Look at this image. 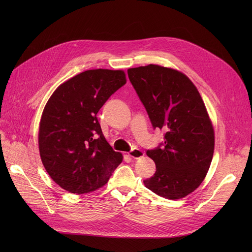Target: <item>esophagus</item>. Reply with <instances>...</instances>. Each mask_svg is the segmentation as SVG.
<instances>
[{"mask_svg": "<svg viewBox=\"0 0 252 252\" xmlns=\"http://www.w3.org/2000/svg\"><path fill=\"white\" fill-rule=\"evenodd\" d=\"M127 155L131 158H134V159H137V158H140V157H143L144 156V153L143 151H141L140 149H134V150H130Z\"/></svg>", "mask_w": 252, "mask_h": 252, "instance_id": "obj_1", "label": "esophagus"}]
</instances>
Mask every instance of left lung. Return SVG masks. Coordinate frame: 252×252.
I'll return each instance as SVG.
<instances>
[{"label":"left lung","mask_w":252,"mask_h":252,"mask_svg":"<svg viewBox=\"0 0 252 252\" xmlns=\"http://www.w3.org/2000/svg\"><path fill=\"white\" fill-rule=\"evenodd\" d=\"M129 82L152 126L165 131L164 142L146 154L156 171L146 188L166 199H181L204 180L213 160L215 131L197 88L184 73L149 64L127 69Z\"/></svg>","instance_id":"8db88e82"}]
</instances>
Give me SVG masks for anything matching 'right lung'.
Instances as JSON below:
<instances>
[{"label":"right lung","mask_w":252,"mask_h":252,"mask_svg":"<svg viewBox=\"0 0 252 252\" xmlns=\"http://www.w3.org/2000/svg\"><path fill=\"white\" fill-rule=\"evenodd\" d=\"M126 83L123 70H87L60 85L47 102L39 123V155L62 189L95 191L122 163L123 154L105 140L97 113Z\"/></svg>","instance_id":"obj_1"}]
</instances>
